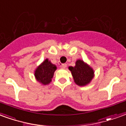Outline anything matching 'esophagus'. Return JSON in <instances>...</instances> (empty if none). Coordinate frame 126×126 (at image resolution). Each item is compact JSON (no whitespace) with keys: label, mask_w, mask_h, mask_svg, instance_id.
Masks as SVG:
<instances>
[{"label":"esophagus","mask_w":126,"mask_h":126,"mask_svg":"<svg viewBox=\"0 0 126 126\" xmlns=\"http://www.w3.org/2000/svg\"><path fill=\"white\" fill-rule=\"evenodd\" d=\"M61 67L62 69H65L67 67V64L65 63H64V64H62L61 65Z\"/></svg>","instance_id":"esophagus-1"}]
</instances>
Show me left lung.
Here are the masks:
<instances>
[{"label": "left lung", "mask_w": 126, "mask_h": 126, "mask_svg": "<svg viewBox=\"0 0 126 126\" xmlns=\"http://www.w3.org/2000/svg\"><path fill=\"white\" fill-rule=\"evenodd\" d=\"M75 84L79 86H85L89 84L94 77V71L92 67L85 63L82 59H78L74 67L69 66Z\"/></svg>", "instance_id": "left-lung-1"}]
</instances>
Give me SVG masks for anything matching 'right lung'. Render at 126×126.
I'll return each mask as SVG.
<instances>
[{"instance_id": "right-lung-1", "label": "right lung", "mask_w": 126, "mask_h": 126, "mask_svg": "<svg viewBox=\"0 0 126 126\" xmlns=\"http://www.w3.org/2000/svg\"><path fill=\"white\" fill-rule=\"evenodd\" d=\"M57 66L52 64L48 59L42 62L34 71V77L36 81L42 85H48L52 82Z\"/></svg>"}]
</instances>
